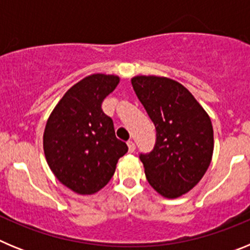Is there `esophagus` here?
<instances>
[{
	"instance_id": "34e87169",
	"label": "esophagus",
	"mask_w": 250,
	"mask_h": 250,
	"mask_svg": "<svg viewBox=\"0 0 250 250\" xmlns=\"http://www.w3.org/2000/svg\"><path fill=\"white\" fill-rule=\"evenodd\" d=\"M127 147H129V152H134L135 151L136 146H135V143L132 140H129L127 141Z\"/></svg>"
}]
</instances>
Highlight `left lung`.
Here are the masks:
<instances>
[{
	"label": "left lung",
	"mask_w": 250,
	"mask_h": 250,
	"mask_svg": "<svg viewBox=\"0 0 250 250\" xmlns=\"http://www.w3.org/2000/svg\"><path fill=\"white\" fill-rule=\"evenodd\" d=\"M132 89L155 125L154 150L140 155L147 182L161 196L190 191L210 165L214 132L210 118L191 92L164 76L131 79Z\"/></svg>",
	"instance_id": "8db88e82"
}]
</instances>
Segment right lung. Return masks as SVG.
Wrapping results in <instances>:
<instances>
[{
    "label": "right lung",
    "mask_w": 250,
    "mask_h": 250,
    "mask_svg": "<svg viewBox=\"0 0 250 250\" xmlns=\"http://www.w3.org/2000/svg\"><path fill=\"white\" fill-rule=\"evenodd\" d=\"M120 83L116 75L92 74L65 92L43 131V152L61 184L80 195L98 193L114 175L127 145L115 136L104 99Z\"/></svg>",
    "instance_id": "1"
}]
</instances>
